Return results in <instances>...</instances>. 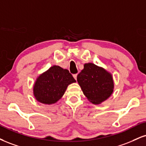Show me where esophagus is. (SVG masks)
<instances>
[{
    "instance_id": "esophagus-1",
    "label": "esophagus",
    "mask_w": 146,
    "mask_h": 146,
    "mask_svg": "<svg viewBox=\"0 0 146 146\" xmlns=\"http://www.w3.org/2000/svg\"><path fill=\"white\" fill-rule=\"evenodd\" d=\"M77 76H78V74H74V75H73V78H75V80H77Z\"/></svg>"
}]
</instances>
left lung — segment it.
Returning <instances> with one entry per match:
<instances>
[{"label":"left lung","instance_id":"left-lung-1","mask_svg":"<svg viewBox=\"0 0 146 146\" xmlns=\"http://www.w3.org/2000/svg\"><path fill=\"white\" fill-rule=\"evenodd\" d=\"M77 80L84 95L93 104H99L105 101L113 92L111 75L92 63L84 64Z\"/></svg>","mask_w":146,"mask_h":146}]
</instances>
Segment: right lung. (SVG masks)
I'll list each match as a JSON object with an SVG mask.
<instances>
[{
	"label": "right lung",
	"instance_id": "add662e5",
	"mask_svg": "<svg viewBox=\"0 0 146 146\" xmlns=\"http://www.w3.org/2000/svg\"><path fill=\"white\" fill-rule=\"evenodd\" d=\"M75 82L67 69L53 66L37 78L34 86L35 96L42 103H55L64 94L68 84Z\"/></svg>",
	"mask_w": 146,
	"mask_h": 146
}]
</instances>
